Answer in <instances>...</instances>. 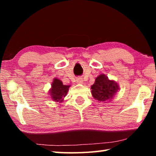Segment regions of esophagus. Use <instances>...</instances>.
<instances>
[{"mask_svg": "<svg viewBox=\"0 0 156 156\" xmlns=\"http://www.w3.org/2000/svg\"><path fill=\"white\" fill-rule=\"evenodd\" d=\"M76 82H77V83L81 84V83H83V78H82L78 77V78H77V79H76Z\"/></svg>", "mask_w": 156, "mask_h": 156, "instance_id": "obj_1", "label": "esophagus"}]
</instances>
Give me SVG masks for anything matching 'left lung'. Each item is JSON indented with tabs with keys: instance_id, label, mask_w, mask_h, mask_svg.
I'll return each mask as SVG.
<instances>
[{
	"instance_id": "obj_1",
	"label": "left lung",
	"mask_w": 156,
	"mask_h": 156,
	"mask_svg": "<svg viewBox=\"0 0 156 156\" xmlns=\"http://www.w3.org/2000/svg\"><path fill=\"white\" fill-rule=\"evenodd\" d=\"M91 88L92 96L99 102L111 100L119 89L117 83L103 74L98 76Z\"/></svg>"
}]
</instances>
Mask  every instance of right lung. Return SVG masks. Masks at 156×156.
<instances>
[{
  "mask_svg": "<svg viewBox=\"0 0 156 156\" xmlns=\"http://www.w3.org/2000/svg\"><path fill=\"white\" fill-rule=\"evenodd\" d=\"M69 86L63 84L62 81L57 78H54L51 84V89L50 90V95L54 101L61 102L68 92Z\"/></svg>",
  "mask_w": 156,
  "mask_h": 156,
  "instance_id": "1",
  "label": "right lung"
}]
</instances>
